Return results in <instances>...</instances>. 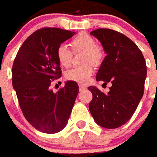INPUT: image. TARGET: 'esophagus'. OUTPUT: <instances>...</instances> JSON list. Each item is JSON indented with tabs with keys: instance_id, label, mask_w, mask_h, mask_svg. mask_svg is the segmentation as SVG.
Here are the masks:
<instances>
[{
	"instance_id": "34e87169",
	"label": "esophagus",
	"mask_w": 157,
	"mask_h": 157,
	"mask_svg": "<svg viewBox=\"0 0 157 157\" xmlns=\"http://www.w3.org/2000/svg\"><path fill=\"white\" fill-rule=\"evenodd\" d=\"M86 89V86L85 85H83V84H79V90L80 91H82V90H85Z\"/></svg>"
}]
</instances>
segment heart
<instances>
[{
    "instance_id": "1",
    "label": "heart",
    "mask_w": 157,
    "mask_h": 157,
    "mask_svg": "<svg viewBox=\"0 0 157 157\" xmlns=\"http://www.w3.org/2000/svg\"><path fill=\"white\" fill-rule=\"evenodd\" d=\"M74 53L83 52L82 62L85 65L76 66L66 72L65 77L69 81L85 84L90 81L93 73V65H98L102 60L104 52L99 44H97L92 36L86 33H81L70 42ZM65 44L59 45L56 49V56L59 64L65 68L71 66L73 53Z\"/></svg>"
}]
</instances>
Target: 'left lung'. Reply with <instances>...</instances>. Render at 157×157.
<instances>
[{
    "label": "left lung",
    "instance_id": "8db88e82",
    "mask_svg": "<svg viewBox=\"0 0 157 157\" xmlns=\"http://www.w3.org/2000/svg\"><path fill=\"white\" fill-rule=\"evenodd\" d=\"M91 34L101 42L107 55L97 73V81L111 83L108 93L89 86L92 93L89 110L95 122L106 128H116L130 119L144 94L146 65L140 49L123 33L109 29Z\"/></svg>",
    "mask_w": 157,
    "mask_h": 157
}]
</instances>
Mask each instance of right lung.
I'll return each mask as SVG.
<instances>
[{
	"label": "right lung",
	"instance_id": "right-lung-1",
	"mask_svg": "<svg viewBox=\"0 0 157 157\" xmlns=\"http://www.w3.org/2000/svg\"><path fill=\"white\" fill-rule=\"evenodd\" d=\"M75 33L57 28L39 29L23 42L12 65V86L22 113L43 133L55 134L65 128L79 92L72 81L55 93L50 89L51 82L61 77L56 49Z\"/></svg>",
	"mask_w": 157,
	"mask_h": 157
}]
</instances>
